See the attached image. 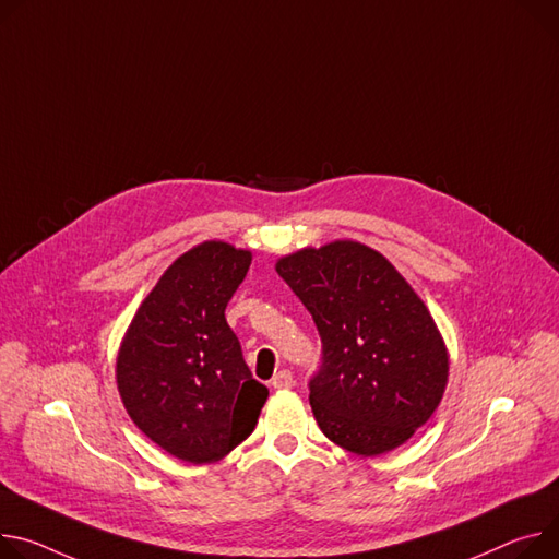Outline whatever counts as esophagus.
<instances>
[{
  "instance_id": "34e87169",
  "label": "esophagus",
  "mask_w": 559,
  "mask_h": 559,
  "mask_svg": "<svg viewBox=\"0 0 559 559\" xmlns=\"http://www.w3.org/2000/svg\"><path fill=\"white\" fill-rule=\"evenodd\" d=\"M272 385H274V390H289V388L294 385V377H292V372H289V370H281V372H276V374H274V379H272Z\"/></svg>"
}]
</instances>
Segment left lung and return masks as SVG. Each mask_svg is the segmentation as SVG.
<instances>
[{
  "label": "left lung",
  "instance_id": "1",
  "mask_svg": "<svg viewBox=\"0 0 559 559\" xmlns=\"http://www.w3.org/2000/svg\"><path fill=\"white\" fill-rule=\"evenodd\" d=\"M323 343L310 405L323 435L364 456L408 441L443 396L448 349L424 300L368 245L334 240L276 263Z\"/></svg>",
  "mask_w": 559,
  "mask_h": 559
}]
</instances>
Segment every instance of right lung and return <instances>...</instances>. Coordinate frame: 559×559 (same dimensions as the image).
Returning <instances> with one entry per match:
<instances>
[{"label":"right lung","mask_w":559,"mask_h":559,"mask_svg":"<svg viewBox=\"0 0 559 559\" xmlns=\"http://www.w3.org/2000/svg\"><path fill=\"white\" fill-rule=\"evenodd\" d=\"M249 265L251 251L223 240L185 251L142 300L118 352L129 417L189 464L218 462L242 443L270 394L225 319Z\"/></svg>","instance_id":"add662e5"}]
</instances>
